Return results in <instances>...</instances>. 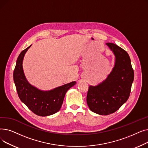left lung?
Returning a JSON list of instances; mask_svg holds the SVG:
<instances>
[{
  "instance_id": "obj_1",
  "label": "left lung",
  "mask_w": 148,
  "mask_h": 148,
  "mask_svg": "<svg viewBox=\"0 0 148 148\" xmlns=\"http://www.w3.org/2000/svg\"><path fill=\"white\" fill-rule=\"evenodd\" d=\"M106 45L115 56L114 67L105 80L89 87L86 98L89 109L101 115L115 112L127 101L134 77L127 52L114 44Z\"/></svg>"
}]
</instances>
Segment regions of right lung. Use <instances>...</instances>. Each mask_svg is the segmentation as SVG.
Returning a JSON list of instances; mask_svg holds the SVG:
<instances>
[{"label":"right lung","instance_id":"1","mask_svg":"<svg viewBox=\"0 0 148 148\" xmlns=\"http://www.w3.org/2000/svg\"><path fill=\"white\" fill-rule=\"evenodd\" d=\"M31 45L19 54L14 71V82L20 100L31 111L40 116H50L60 109L66 92L76 82H72L47 91L40 90L30 84L23 71V61Z\"/></svg>","mask_w":148,"mask_h":148}]
</instances>
